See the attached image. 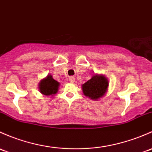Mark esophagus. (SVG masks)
<instances>
[{"label": "esophagus", "mask_w": 152, "mask_h": 152, "mask_svg": "<svg viewBox=\"0 0 152 152\" xmlns=\"http://www.w3.org/2000/svg\"><path fill=\"white\" fill-rule=\"evenodd\" d=\"M68 80H69V81L71 83H73L75 81V79H74V77H72V76H71V77H69Z\"/></svg>", "instance_id": "obj_1"}]
</instances>
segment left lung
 <instances>
[{
	"mask_svg": "<svg viewBox=\"0 0 152 152\" xmlns=\"http://www.w3.org/2000/svg\"><path fill=\"white\" fill-rule=\"evenodd\" d=\"M108 85L109 82L105 75L95 73L89 80L81 85V89L86 97L97 100L105 95Z\"/></svg>",
	"mask_w": 152,
	"mask_h": 152,
	"instance_id": "obj_1",
	"label": "left lung"
}]
</instances>
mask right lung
<instances>
[{
	"instance_id": "obj_1",
	"label": "right lung",
	"mask_w": 152,
	"mask_h": 152,
	"mask_svg": "<svg viewBox=\"0 0 152 152\" xmlns=\"http://www.w3.org/2000/svg\"><path fill=\"white\" fill-rule=\"evenodd\" d=\"M60 84L53 79L51 74H48L45 78L38 83V89L43 95L53 96L57 93Z\"/></svg>"
}]
</instances>
